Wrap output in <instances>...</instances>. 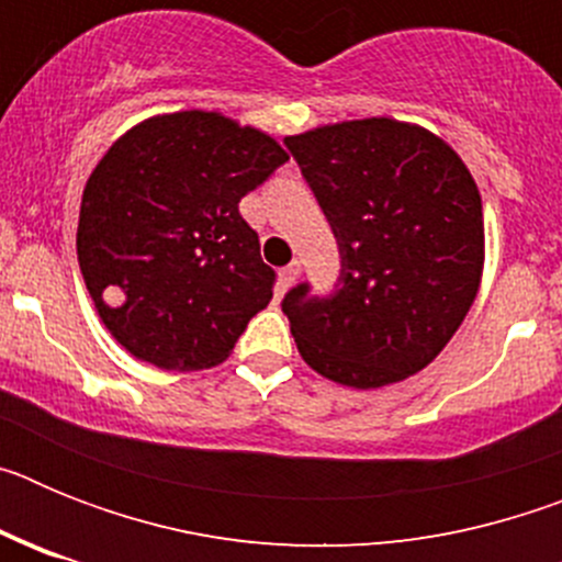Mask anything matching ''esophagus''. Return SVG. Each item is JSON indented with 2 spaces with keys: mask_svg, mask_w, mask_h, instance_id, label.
I'll list each match as a JSON object with an SVG mask.
<instances>
[{
  "mask_svg": "<svg viewBox=\"0 0 562 562\" xmlns=\"http://www.w3.org/2000/svg\"><path fill=\"white\" fill-rule=\"evenodd\" d=\"M297 276H301V261H297V258H295V261H290V265H286L284 270L278 272V278H281V284H284V286L295 284Z\"/></svg>",
  "mask_w": 562,
  "mask_h": 562,
  "instance_id": "esophagus-1",
  "label": "esophagus"
}]
</instances>
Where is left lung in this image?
Wrapping results in <instances>:
<instances>
[{
	"label": "left lung",
	"instance_id": "8db88e82",
	"mask_svg": "<svg viewBox=\"0 0 562 562\" xmlns=\"http://www.w3.org/2000/svg\"><path fill=\"white\" fill-rule=\"evenodd\" d=\"M324 211L340 276L329 295L297 284L281 301L317 374L380 389L448 346L479 292L484 213L459 154L389 117L286 137Z\"/></svg>",
	"mask_w": 562,
	"mask_h": 562
}]
</instances>
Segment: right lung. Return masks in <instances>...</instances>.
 <instances>
[{"instance_id":"1","label":"right lung","mask_w":562,"mask_h":562,"mask_svg":"<svg viewBox=\"0 0 562 562\" xmlns=\"http://www.w3.org/2000/svg\"><path fill=\"white\" fill-rule=\"evenodd\" d=\"M286 160L265 132L196 109L109 148L83 188L78 265L123 349L166 371L231 355L276 278L238 202Z\"/></svg>"}]
</instances>
